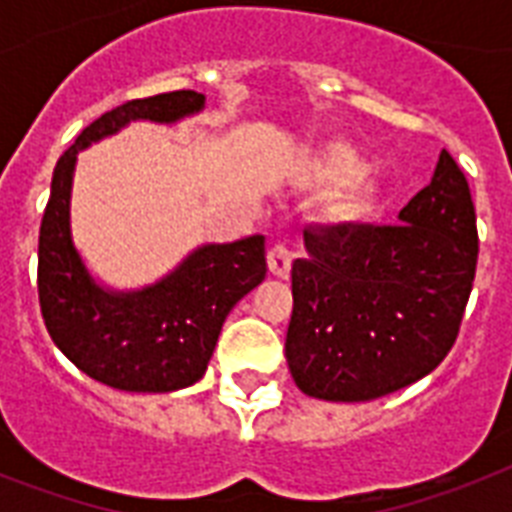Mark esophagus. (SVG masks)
<instances>
[{"instance_id":"1","label":"esophagus","mask_w":512,"mask_h":512,"mask_svg":"<svg viewBox=\"0 0 512 512\" xmlns=\"http://www.w3.org/2000/svg\"><path fill=\"white\" fill-rule=\"evenodd\" d=\"M292 249L287 247V244H273L271 249H268V268H271L273 276H289V268H292Z\"/></svg>"}]
</instances>
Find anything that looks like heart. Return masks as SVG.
<instances>
[{"instance_id": "b5f03b06", "label": "heart", "mask_w": 512, "mask_h": 512, "mask_svg": "<svg viewBox=\"0 0 512 512\" xmlns=\"http://www.w3.org/2000/svg\"><path fill=\"white\" fill-rule=\"evenodd\" d=\"M358 167H361V159H358L356 151L350 146H345V143H335V146L327 148L324 156L316 162V175H319L321 180H340V177L356 172ZM374 196H377V185H374L372 180H361V183L350 185L348 193H345V209H350V212H361V209H366L372 204Z\"/></svg>"}]
</instances>
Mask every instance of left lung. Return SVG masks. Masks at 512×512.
<instances>
[{
	"label": "left lung",
	"instance_id": "8db88e82",
	"mask_svg": "<svg viewBox=\"0 0 512 512\" xmlns=\"http://www.w3.org/2000/svg\"><path fill=\"white\" fill-rule=\"evenodd\" d=\"M396 225L305 228L287 364L305 396L372 401L430 374L460 332L478 263L465 172L441 151Z\"/></svg>",
	"mask_w": 512,
	"mask_h": 512
}]
</instances>
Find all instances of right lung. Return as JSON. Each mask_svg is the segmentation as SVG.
<instances>
[{
	"mask_svg": "<svg viewBox=\"0 0 512 512\" xmlns=\"http://www.w3.org/2000/svg\"><path fill=\"white\" fill-rule=\"evenodd\" d=\"M204 108L193 90L127 100L84 127L52 172L39 228V305L63 356L92 380L127 393H170L201 380L225 316L265 279V236L204 244L170 276L138 292L95 284L71 241L76 154L135 119L170 124Z\"/></svg>",
	"mask_w": 512,
	"mask_h": 512,
	"instance_id": "1",
	"label": "right lung"
}]
</instances>
